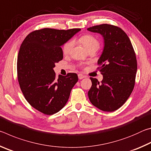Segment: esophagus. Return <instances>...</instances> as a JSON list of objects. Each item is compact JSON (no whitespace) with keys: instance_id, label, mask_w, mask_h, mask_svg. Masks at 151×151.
<instances>
[{"instance_id":"obj_1","label":"esophagus","mask_w":151,"mask_h":151,"mask_svg":"<svg viewBox=\"0 0 151 151\" xmlns=\"http://www.w3.org/2000/svg\"><path fill=\"white\" fill-rule=\"evenodd\" d=\"M78 78L80 79V80H81V79H83L85 77V76H84L83 74H78Z\"/></svg>"}]
</instances>
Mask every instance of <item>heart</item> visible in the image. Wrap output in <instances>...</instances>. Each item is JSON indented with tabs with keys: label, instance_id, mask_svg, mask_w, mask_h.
I'll list each match as a JSON object with an SVG mask.
<instances>
[{
	"label": "heart",
	"instance_id": "heart-1",
	"mask_svg": "<svg viewBox=\"0 0 151 151\" xmlns=\"http://www.w3.org/2000/svg\"><path fill=\"white\" fill-rule=\"evenodd\" d=\"M79 41L85 46V47L88 50H96L99 48V46H100V42H99V40L97 39L96 37H94V36L91 35H86L82 36L80 39H79ZM73 41H68L67 42H66L63 47V51L64 54L68 55V53L70 52L71 48L73 47Z\"/></svg>",
	"mask_w": 151,
	"mask_h": 151
}]
</instances>
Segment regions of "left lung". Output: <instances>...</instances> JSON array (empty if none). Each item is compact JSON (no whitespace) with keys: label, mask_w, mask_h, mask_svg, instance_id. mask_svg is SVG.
I'll list each match as a JSON object with an SVG mask.
<instances>
[{"label":"left lung","mask_w":151,"mask_h":151,"mask_svg":"<svg viewBox=\"0 0 151 151\" xmlns=\"http://www.w3.org/2000/svg\"><path fill=\"white\" fill-rule=\"evenodd\" d=\"M101 34L104 47L98 60L103 81L91 77V103L103 111L112 112L124 104L133 90L137 70L136 55L131 40L121 28L103 24L88 28Z\"/></svg>","instance_id":"1"}]
</instances>
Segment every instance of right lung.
I'll use <instances>...</instances> for the list:
<instances>
[{
    "label": "right lung",
    "instance_id": "obj_1",
    "mask_svg": "<svg viewBox=\"0 0 151 151\" xmlns=\"http://www.w3.org/2000/svg\"><path fill=\"white\" fill-rule=\"evenodd\" d=\"M80 30H37L20 45L17 58L20 88L28 103L43 114L51 115L62 109L78 80L76 73L57 78L53 68L63 58L61 46Z\"/></svg>",
    "mask_w": 151,
    "mask_h": 151
}]
</instances>
